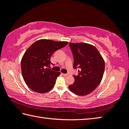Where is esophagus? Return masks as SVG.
<instances>
[{
	"label": "esophagus",
	"instance_id": "34e87169",
	"mask_svg": "<svg viewBox=\"0 0 129 129\" xmlns=\"http://www.w3.org/2000/svg\"><path fill=\"white\" fill-rule=\"evenodd\" d=\"M61 74L62 75H64V76H67L68 75V74H64V73H61Z\"/></svg>",
	"mask_w": 129,
	"mask_h": 129
}]
</instances>
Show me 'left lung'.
Listing matches in <instances>:
<instances>
[{"label": "left lung", "instance_id": "8db88e82", "mask_svg": "<svg viewBox=\"0 0 129 129\" xmlns=\"http://www.w3.org/2000/svg\"><path fill=\"white\" fill-rule=\"evenodd\" d=\"M74 64L78 70V75H73L75 81L69 86L75 94L85 95L92 92L100 84L105 71V61L97 48L86 43L69 44Z\"/></svg>", "mask_w": 129, "mask_h": 129}]
</instances>
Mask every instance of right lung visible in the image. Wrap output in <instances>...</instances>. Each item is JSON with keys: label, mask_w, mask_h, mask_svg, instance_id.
<instances>
[{"label": "right lung", "mask_w": 129, "mask_h": 129, "mask_svg": "<svg viewBox=\"0 0 129 129\" xmlns=\"http://www.w3.org/2000/svg\"><path fill=\"white\" fill-rule=\"evenodd\" d=\"M66 41H55L42 39L29 46L21 60L22 76L30 89L40 93L50 91L54 87L60 73L49 69L50 58L56 50L65 47Z\"/></svg>", "instance_id": "obj_1"}]
</instances>
